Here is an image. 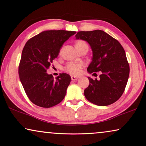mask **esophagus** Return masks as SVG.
<instances>
[{"label":"esophagus","instance_id":"1","mask_svg":"<svg viewBox=\"0 0 146 146\" xmlns=\"http://www.w3.org/2000/svg\"><path fill=\"white\" fill-rule=\"evenodd\" d=\"M71 80H76L78 78L76 77V76H71Z\"/></svg>","mask_w":146,"mask_h":146}]
</instances>
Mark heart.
I'll list each match as a JSON object with an SVG mask.
<instances>
[{"label": "heart", "instance_id": "heart-1", "mask_svg": "<svg viewBox=\"0 0 146 146\" xmlns=\"http://www.w3.org/2000/svg\"><path fill=\"white\" fill-rule=\"evenodd\" d=\"M86 43L84 41H79L75 44L76 47H80L86 45ZM83 68V64L81 62H70L66 66L65 70L68 72L70 75L73 76H77L80 73L82 69Z\"/></svg>", "mask_w": 146, "mask_h": 146}]
</instances>
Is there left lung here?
<instances>
[{
	"mask_svg": "<svg viewBox=\"0 0 146 146\" xmlns=\"http://www.w3.org/2000/svg\"><path fill=\"white\" fill-rule=\"evenodd\" d=\"M75 38L87 41L92 50L87 72L101 73L100 80L88 77L89 86L84 90L85 97L98 106L112 104L122 96L129 77V66L124 48L102 30L78 32Z\"/></svg>",
	"mask_w": 146,
	"mask_h": 146,
	"instance_id": "1",
	"label": "left lung"
}]
</instances>
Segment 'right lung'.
I'll return each instance as SVG.
<instances>
[{
	"label": "right lung",
	"mask_w": 146,
	"mask_h": 146,
	"mask_svg": "<svg viewBox=\"0 0 146 146\" xmlns=\"http://www.w3.org/2000/svg\"><path fill=\"white\" fill-rule=\"evenodd\" d=\"M75 33L64 30L44 31L26 43L18 74L26 94L34 104L50 108L64 98L71 76L63 73L54 79L46 70L59 55L64 42Z\"/></svg>",
	"instance_id": "obj_1"
}]
</instances>
